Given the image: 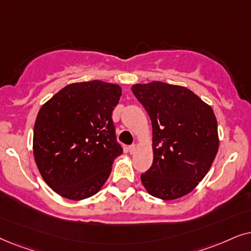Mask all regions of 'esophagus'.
<instances>
[{
	"label": "esophagus",
	"instance_id": "esophagus-1",
	"mask_svg": "<svg viewBox=\"0 0 251 251\" xmlns=\"http://www.w3.org/2000/svg\"><path fill=\"white\" fill-rule=\"evenodd\" d=\"M128 150H129V153H134L136 151V146L135 145H132L128 147Z\"/></svg>",
	"mask_w": 251,
	"mask_h": 251
}]
</instances>
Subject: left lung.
Returning a JSON list of instances; mask_svg holds the SVG:
<instances>
[{
  "label": "left lung",
  "instance_id": "obj_1",
  "mask_svg": "<svg viewBox=\"0 0 251 251\" xmlns=\"http://www.w3.org/2000/svg\"><path fill=\"white\" fill-rule=\"evenodd\" d=\"M132 92L152 125V165L142 185L157 199L176 200L192 192L211 168L219 147L211 106L182 86L136 83Z\"/></svg>",
  "mask_w": 251,
  "mask_h": 251
}]
</instances>
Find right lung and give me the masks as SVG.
<instances>
[{
	"label": "right lung",
	"mask_w": 251,
	"mask_h": 251,
	"mask_svg": "<svg viewBox=\"0 0 251 251\" xmlns=\"http://www.w3.org/2000/svg\"><path fill=\"white\" fill-rule=\"evenodd\" d=\"M122 88L93 80L65 86L41 106L33 133V153L42 178L63 198L95 195L123 153L112 111Z\"/></svg>",
	"instance_id": "right-lung-1"
}]
</instances>
